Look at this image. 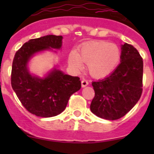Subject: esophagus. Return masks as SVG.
Listing matches in <instances>:
<instances>
[{
  "mask_svg": "<svg viewBox=\"0 0 154 154\" xmlns=\"http://www.w3.org/2000/svg\"><path fill=\"white\" fill-rule=\"evenodd\" d=\"M81 85H82V87H86V86H88V80H83L81 81Z\"/></svg>",
  "mask_w": 154,
  "mask_h": 154,
  "instance_id": "1",
  "label": "esophagus"
}]
</instances>
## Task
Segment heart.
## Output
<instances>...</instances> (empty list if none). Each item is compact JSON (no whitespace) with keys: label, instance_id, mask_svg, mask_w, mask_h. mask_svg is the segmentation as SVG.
I'll list each match as a JSON object with an SVG mask.
<instances>
[{"label":"heart","instance_id":"b5f03b06","mask_svg":"<svg viewBox=\"0 0 154 154\" xmlns=\"http://www.w3.org/2000/svg\"><path fill=\"white\" fill-rule=\"evenodd\" d=\"M120 55V50L116 45L107 42L93 41L83 45L78 54L71 53L69 63L76 68H81L82 63H87L90 75L101 78L112 72L119 63Z\"/></svg>","mask_w":154,"mask_h":154}]
</instances>
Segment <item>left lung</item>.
<instances>
[{"label":"left lung","mask_w":154,"mask_h":154,"mask_svg":"<svg viewBox=\"0 0 154 154\" xmlns=\"http://www.w3.org/2000/svg\"><path fill=\"white\" fill-rule=\"evenodd\" d=\"M143 60L133 45L122 46L121 63L108 77L92 81L94 97L90 105L95 116L117 120L125 116L142 93Z\"/></svg>","instance_id":"1"}]
</instances>
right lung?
Returning <instances> with one entry per match:
<instances>
[{
  "label": "right lung",
  "mask_w": 154,
  "mask_h": 154,
  "mask_svg": "<svg viewBox=\"0 0 154 154\" xmlns=\"http://www.w3.org/2000/svg\"><path fill=\"white\" fill-rule=\"evenodd\" d=\"M62 35H48L29 40L16 51L12 62L11 85L24 108L32 114L49 118L66 109L72 94L80 90L78 77L64 74L54 69L45 79L30 75L27 64L34 54L50 48L60 49Z\"/></svg>",
  "instance_id": "obj_1"
}]
</instances>
